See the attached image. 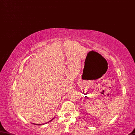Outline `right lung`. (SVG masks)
Masks as SVG:
<instances>
[{
  "label": "right lung",
  "instance_id": "1",
  "mask_svg": "<svg viewBox=\"0 0 135 135\" xmlns=\"http://www.w3.org/2000/svg\"><path fill=\"white\" fill-rule=\"evenodd\" d=\"M53 119H52V120H50L49 122H50V121H52V120H53ZM36 125H40V124H36Z\"/></svg>",
  "mask_w": 135,
  "mask_h": 135
}]
</instances>
